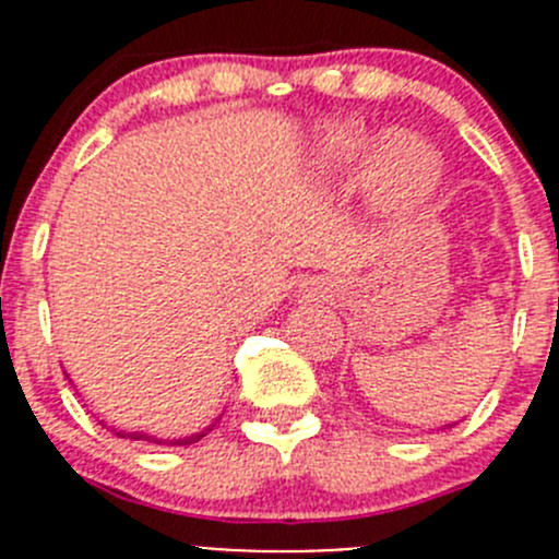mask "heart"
Returning <instances> with one entry per match:
<instances>
[{
    "label": "heart",
    "instance_id": "heart-1",
    "mask_svg": "<svg viewBox=\"0 0 559 559\" xmlns=\"http://www.w3.org/2000/svg\"><path fill=\"white\" fill-rule=\"evenodd\" d=\"M362 162H368L370 189L384 211H411L436 189L438 162L414 134L386 132L373 145L357 123H332L316 138L313 165L321 173L357 170Z\"/></svg>",
    "mask_w": 559,
    "mask_h": 559
}]
</instances>
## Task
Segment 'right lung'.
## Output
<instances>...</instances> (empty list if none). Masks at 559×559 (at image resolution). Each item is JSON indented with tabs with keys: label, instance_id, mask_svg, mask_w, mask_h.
Here are the masks:
<instances>
[{
	"label": "right lung",
	"instance_id": "1",
	"mask_svg": "<svg viewBox=\"0 0 559 559\" xmlns=\"http://www.w3.org/2000/svg\"><path fill=\"white\" fill-rule=\"evenodd\" d=\"M99 425L107 427L105 421H99ZM213 427H216V421H213L211 427H205V430H202V432H194V436H186V438H173V441H162V438H154V436H148V432H127V430H112V427H110V432H116L118 438H132V441H151V443H170V447H189V443H197V441H200V438H205L207 432L213 430Z\"/></svg>",
	"mask_w": 559,
	"mask_h": 559
}]
</instances>
